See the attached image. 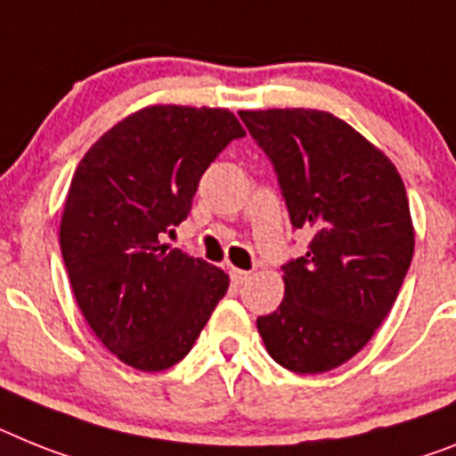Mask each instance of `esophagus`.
I'll return each instance as SVG.
<instances>
[{
	"label": "esophagus",
	"instance_id": "esophagus-1",
	"mask_svg": "<svg viewBox=\"0 0 456 456\" xmlns=\"http://www.w3.org/2000/svg\"><path fill=\"white\" fill-rule=\"evenodd\" d=\"M229 278H232V282H234V285H243V282L250 278V271H243V269H236V266H232V269H229Z\"/></svg>",
	"mask_w": 456,
	"mask_h": 456
}]
</instances>
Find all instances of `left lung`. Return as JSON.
Returning a JSON list of instances; mask_svg holds the SVG:
<instances>
[{
    "label": "left lung",
    "instance_id": "left-lung-1",
    "mask_svg": "<svg viewBox=\"0 0 456 456\" xmlns=\"http://www.w3.org/2000/svg\"><path fill=\"white\" fill-rule=\"evenodd\" d=\"M271 157L289 220L311 229L304 257L282 266L285 299L257 317L271 357L294 373L346 364L399 297L415 252L408 194L380 148L317 109L239 110Z\"/></svg>",
    "mask_w": 456,
    "mask_h": 456
}]
</instances>
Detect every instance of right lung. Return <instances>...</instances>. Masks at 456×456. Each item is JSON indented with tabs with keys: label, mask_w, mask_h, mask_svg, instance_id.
I'll use <instances>...</instances> for the list:
<instances>
[{
	"label": "right lung",
	"mask_w": 456,
	"mask_h": 456,
	"mask_svg": "<svg viewBox=\"0 0 456 456\" xmlns=\"http://www.w3.org/2000/svg\"><path fill=\"white\" fill-rule=\"evenodd\" d=\"M246 129L229 109L155 104L102 134L76 167L60 248L97 338L136 370L171 369L227 294L229 275L162 243L210 162Z\"/></svg>",
	"instance_id": "right-lung-1"
}]
</instances>
